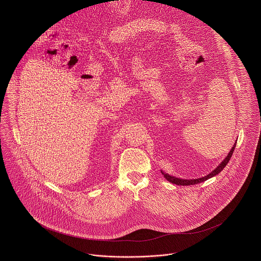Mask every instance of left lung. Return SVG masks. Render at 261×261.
<instances>
[{"label":"left lung","mask_w":261,"mask_h":261,"mask_svg":"<svg viewBox=\"0 0 261 261\" xmlns=\"http://www.w3.org/2000/svg\"><path fill=\"white\" fill-rule=\"evenodd\" d=\"M235 147H236V143L234 144V146H233V148L231 149L230 150V152L228 153V155L225 158V160H224L223 162L212 172V173H210L209 175H207V176H205V177H202V178H200V179H194V180H183V179H179V178H176V177H173V176H170V175H168V174H165V173H163L162 172V174L164 175V177L169 181V182H171V183H173V184H176V185H180V186H189V185H195V184H199V183H202V182H204V181H206V180H208V179H210V178H212V177H214V176H216L217 174H219L222 170L224 169V167H226V165L228 164V162L230 161V159H231V156H232V153H233V150L235 149Z\"/></svg>","instance_id":"1"}]
</instances>
